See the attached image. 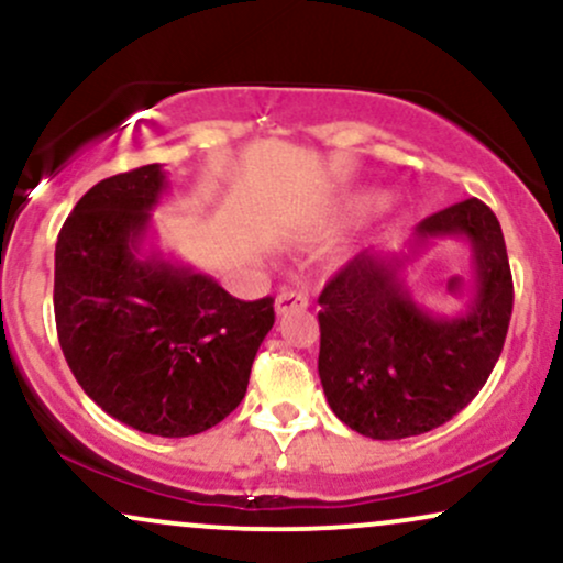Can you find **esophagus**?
Masks as SVG:
<instances>
[{
    "mask_svg": "<svg viewBox=\"0 0 563 563\" xmlns=\"http://www.w3.org/2000/svg\"><path fill=\"white\" fill-rule=\"evenodd\" d=\"M309 307V299L307 294H301V290H280L275 299V312L277 314H288L294 312V309H307Z\"/></svg>",
    "mask_w": 563,
    "mask_h": 563,
    "instance_id": "obj_1",
    "label": "esophagus"
}]
</instances>
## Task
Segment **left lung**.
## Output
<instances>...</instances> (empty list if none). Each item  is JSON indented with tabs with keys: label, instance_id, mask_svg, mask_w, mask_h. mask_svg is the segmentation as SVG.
<instances>
[{
	"label": "left lung",
	"instance_id": "8db88e82",
	"mask_svg": "<svg viewBox=\"0 0 563 563\" xmlns=\"http://www.w3.org/2000/svg\"><path fill=\"white\" fill-rule=\"evenodd\" d=\"M434 236H466L475 254V301L455 319L426 313L401 280L404 262ZM407 251H363L318 299V371L328 405L371 439L418 437L457 416L487 384L514 312L500 222L479 198L426 217Z\"/></svg>",
	"mask_w": 563,
	"mask_h": 563
}]
</instances>
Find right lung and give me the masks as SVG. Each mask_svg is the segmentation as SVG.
I'll list each match as a JSON object with an SVG mask.
<instances>
[{
  "mask_svg": "<svg viewBox=\"0 0 563 563\" xmlns=\"http://www.w3.org/2000/svg\"><path fill=\"white\" fill-rule=\"evenodd\" d=\"M166 185L147 164L84 192L55 245V322L70 373L108 416L192 437L241 405L275 301H241L209 275L140 256Z\"/></svg>",
  "mask_w": 563,
  "mask_h": 563,
  "instance_id": "1",
  "label": "right lung"
}]
</instances>
